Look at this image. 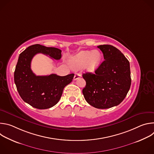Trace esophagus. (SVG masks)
<instances>
[{"label":"esophagus","mask_w":154,"mask_h":154,"mask_svg":"<svg viewBox=\"0 0 154 154\" xmlns=\"http://www.w3.org/2000/svg\"><path fill=\"white\" fill-rule=\"evenodd\" d=\"M80 77H82V75L79 74V73H75V75H74V80H77L79 78H80Z\"/></svg>","instance_id":"1"}]
</instances>
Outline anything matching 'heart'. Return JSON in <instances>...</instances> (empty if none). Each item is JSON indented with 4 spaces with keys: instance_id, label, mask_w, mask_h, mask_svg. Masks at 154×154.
I'll return each instance as SVG.
<instances>
[{
    "instance_id": "1",
    "label": "heart",
    "mask_w": 154,
    "mask_h": 154,
    "mask_svg": "<svg viewBox=\"0 0 154 154\" xmlns=\"http://www.w3.org/2000/svg\"><path fill=\"white\" fill-rule=\"evenodd\" d=\"M102 61V54L100 51H81L70 59L71 66L75 69H80L84 67L88 72H93L99 67Z\"/></svg>"
}]
</instances>
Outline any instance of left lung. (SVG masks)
I'll return each mask as SVG.
<instances>
[{"label": "left lung", "mask_w": 154, "mask_h": 154, "mask_svg": "<svg viewBox=\"0 0 154 154\" xmlns=\"http://www.w3.org/2000/svg\"><path fill=\"white\" fill-rule=\"evenodd\" d=\"M97 48L105 60L95 74L86 72L82 75L86 81L82 93L90 105L106 109L119 105L127 96L131 85L130 63L113 46L104 45Z\"/></svg>", "instance_id": "left-lung-1"}]
</instances>
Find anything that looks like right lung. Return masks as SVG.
Here are the masks:
<instances>
[{"mask_svg": "<svg viewBox=\"0 0 154 154\" xmlns=\"http://www.w3.org/2000/svg\"><path fill=\"white\" fill-rule=\"evenodd\" d=\"M39 53L57 60L61 58V51L59 49L40 45L30 46L19 56L14 80L17 90L25 102L38 109H47L58 102L64 88L72 81L74 74L36 75L31 69V61L33 57Z\"/></svg>", "mask_w": 154, "mask_h": 154, "instance_id": "add662e5", "label": "right lung"}]
</instances>
